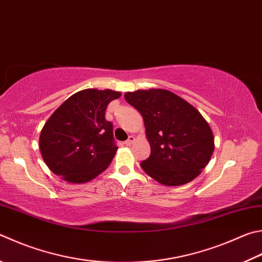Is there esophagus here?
<instances>
[{
	"label": "esophagus",
	"instance_id": "1",
	"mask_svg": "<svg viewBox=\"0 0 262 262\" xmlns=\"http://www.w3.org/2000/svg\"><path fill=\"white\" fill-rule=\"evenodd\" d=\"M134 141H135V137L130 135V136L128 137V139L125 141V144H126V145H132L133 143H134Z\"/></svg>",
	"mask_w": 262,
	"mask_h": 262
}]
</instances>
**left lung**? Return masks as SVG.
<instances>
[{"label": "left lung", "mask_w": 262, "mask_h": 262, "mask_svg": "<svg viewBox=\"0 0 262 262\" xmlns=\"http://www.w3.org/2000/svg\"><path fill=\"white\" fill-rule=\"evenodd\" d=\"M127 103L144 120L151 154L140 164L164 185L188 183L201 174L214 150L213 133L203 116L178 95L164 89L126 93Z\"/></svg>", "instance_id": "obj_1"}]
</instances>
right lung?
Wrapping results in <instances>:
<instances>
[{
	"instance_id": "right-lung-1",
	"label": "right lung",
	"mask_w": 262,
	"mask_h": 262,
	"mask_svg": "<svg viewBox=\"0 0 262 262\" xmlns=\"http://www.w3.org/2000/svg\"><path fill=\"white\" fill-rule=\"evenodd\" d=\"M113 90L84 89L52 113L40 135V151L52 173L71 183L88 182L111 164L117 144L105 119Z\"/></svg>"
}]
</instances>
